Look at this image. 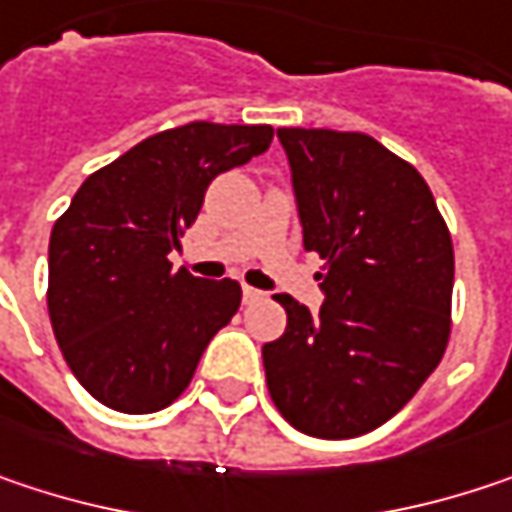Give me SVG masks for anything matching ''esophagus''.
<instances>
[{
	"mask_svg": "<svg viewBox=\"0 0 512 512\" xmlns=\"http://www.w3.org/2000/svg\"><path fill=\"white\" fill-rule=\"evenodd\" d=\"M260 299H263V293H260V290H255V287H249V284L243 287V302L255 304V302H260Z\"/></svg>",
	"mask_w": 512,
	"mask_h": 512,
	"instance_id": "34e87169",
	"label": "esophagus"
}]
</instances>
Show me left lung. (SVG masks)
<instances>
[{
	"instance_id": "8db88e82",
	"label": "left lung",
	"mask_w": 512,
	"mask_h": 512,
	"mask_svg": "<svg viewBox=\"0 0 512 512\" xmlns=\"http://www.w3.org/2000/svg\"><path fill=\"white\" fill-rule=\"evenodd\" d=\"M304 249L325 260L319 313L293 296L287 331L263 346L266 387L307 437L375 431L440 366L451 334L454 249L416 172L360 131L278 128Z\"/></svg>"
}]
</instances>
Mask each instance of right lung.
Segmentation results:
<instances>
[{
    "instance_id": "obj_1",
    "label": "right lung",
    "mask_w": 512,
    "mask_h": 512,
    "mask_svg": "<svg viewBox=\"0 0 512 512\" xmlns=\"http://www.w3.org/2000/svg\"><path fill=\"white\" fill-rule=\"evenodd\" d=\"M272 125L187 122L93 172L49 240V319L78 384L119 413L169 407L243 290L172 272L208 184L263 155Z\"/></svg>"
}]
</instances>
